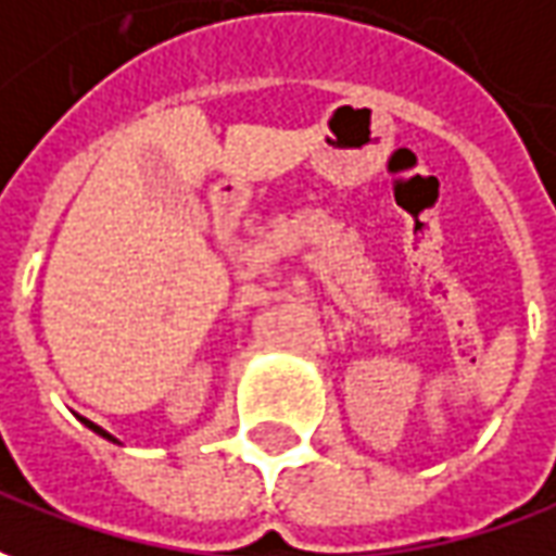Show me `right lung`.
<instances>
[{
    "instance_id": "add662e5",
    "label": "right lung",
    "mask_w": 556,
    "mask_h": 556,
    "mask_svg": "<svg viewBox=\"0 0 556 556\" xmlns=\"http://www.w3.org/2000/svg\"><path fill=\"white\" fill-rule=\"evenodd\" d=\"M80 424H84V427H87V430L99 432V435H102V439H109V442H117V439H114V435H111V432H105V430H102V427H96L93 420H87V417H80ZM117 445H121V442H117Z\"/></svg>"
}]
</instances>
